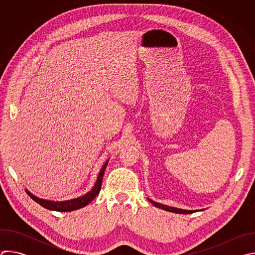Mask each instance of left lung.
Here are the masks:
<instances>
[{
	"instance_id": "left-lung-1",
	"label": "left lung",
	"mask_w": 255,
	"mask_h": 255,
	"mask_svg": "<svg viewBox=\"0 0 255 255\" xmlns=\"http://www.w3.org/2000/svg\"><path fill=\"white\" fill-rule=\"evenodd\" d=\"M149 201L151 204H153L155 207H157L159 209H162V210L168 211V212H172V213H176V214H192V213H195L198 211H202V210H183V209H178V208H174V207H168L166 205L156 203L152 200H149Z\"/></svg>"
}]
</instances>
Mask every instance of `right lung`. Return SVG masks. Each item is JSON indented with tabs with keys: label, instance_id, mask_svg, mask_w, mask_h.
Returning a JSON list of instances; mask_svg holds the SVG:
<instances>
[{
	"label": "right lung",
	"instance_id": "obj_1",
	"mask_svg": "<svg viewBox=\"0 0 255 255\" xmlns=\"http://www.w3.org/2000/svg\"><path fill=\"white\" fill-rule=\"evenodd\" d=\"M108 162H109V159L104 163L103 167L101 168V171L98 175V178H97V181H96L94 188L89 193H87L86 195H84L82 197H79L77 199H72V200H68V201H61V202H53V201L39 199L38 197L32 195L28 190H26V193L28 194V196L32 200H34L36 203H38L40 206H42L43 208H45L47 210L57 211V212H70V211L81 209V208L86 207L87 205H89L100 193L101 187H102L104 172H105V169L107 167Z\"/></svg>",
	"mask_w": 255,
	"mask_h": 255
}]
</instances>
